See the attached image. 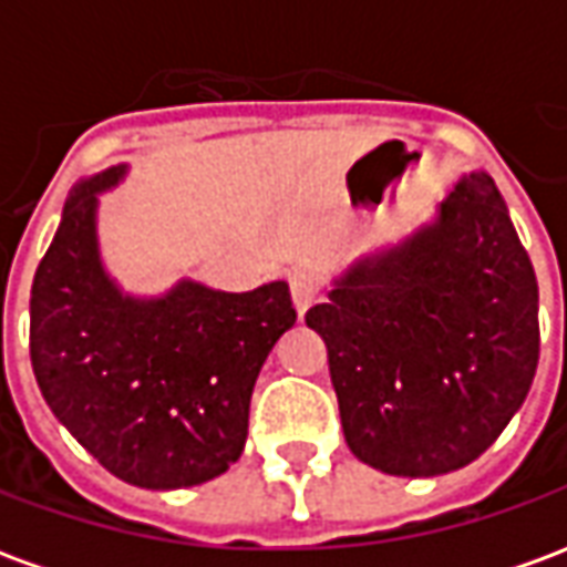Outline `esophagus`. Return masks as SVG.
<instances>
[{"instance_id": "esophagus-1", "label": "esophagus", "mask_w": 567, "mask_h": 567, "mask_svg": "<svg viewBox=\"0 0 567 567\" xmlns=\"http://www.w3.org/2000/svg\"><path fill=\"white\" fill-rule=\"evenodd\" d=\"M288 285H291V300H295V309L303 316V312L316 303V297H319L321 291L319 272L295 270L291 276H288Z\"/></svg>"}]
</instances>
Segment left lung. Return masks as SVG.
Wrapping results in <instances>:
<instances>
[{
  "instance_id": "left-lung-1",
  "label": "left lung",
  "mask_w": 567,
  "mask_h": 567,
  "mask_svg": "<svg viewBox=\"0 0 567 567\" xmlns=\"http://www.w3.org/2000/svg\"><path fill=\"white\" fill-rule=\"evenodd\" d=\"M349 450L394 476L480 458L532 389L540 355L537 279L498 187L467 173L437 218L355 260L307 312Z\"/></svg>"
}]
</instances>
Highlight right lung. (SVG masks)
Segmentation results:
<instances>
[{
	"mask_svg": "<svg viewBox=\"0 0 567 567\" xmlns=\"http://www.w3.org/2000/svg\"><path fill=\"white\" fill-rule=\"evenodd\" d=\"M124 175L117 163L69 194L32 279V373L51 413L117 480L199 486L243 455L255 380L297 312L288 282L230 295L182 279L161 297L124 295L96 239V194Z\"/></svg>",
	"mask_w": 567,
	"mask_h": 567,
	"instance_id": "add662e5",
	"label": "right lung"
}]
</instances>
